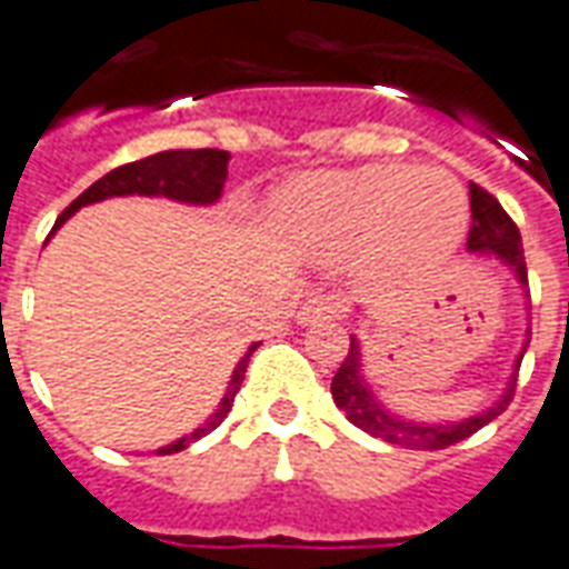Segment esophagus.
Listing matches in <instances>:
<instances>
[{"mask_svg":"<svg viewBox=\"0 0 569 569\" xmlns=\"http://www.w3.org/2000/svg\"><path fill=\"white\" fill-rule=\"evenodd\" d=\"M337 312H340V303H337L335 297L316 293V297H309V300L300 303V309H297V322L309 325L319 322V319H337Z\"/></svg>","mask_w":569,"mask_h":569,"instance_id":"esophagus-1","label":"esophagus"}]
</instances>
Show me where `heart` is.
Wrapping results in <instances>:
<instances>
[{"instance_id":"b5f03b06","label":"heart","mask_w":569,"mask_h":569,"mask_svg":"<svg viewBox=\"0 0 569 569\" xmlns=\"http://www.w3.org/2000/svg\"><path fill=\"white\" fill-rule=\"evenodd\" d=\"M281 222L322 260L366 253L375 269H409L456 250L468 226V198L442 170L322 172L288 194Z\"/></svg>"}]
</instances>
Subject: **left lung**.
I'll return each instance as SVG.
<instances>
[{
	"label": "left lung",
	"mask_w": 569,
	"mask_h": 569,
	"mask_svg": "<svg viewBox=\"0 0 569 569\" xmlns=\"http://www.w3.org/2000/svg\"><path fill=\"white\" fill-rule=\"evenodd\" d=\"M471 232H468V250L471 253H483V257H496L501 260L517 281L527 288V260H523V244H520V232H517L515 219L501 210V203L489 194L487 188L473 186L471 182ZM530 297V291H527ZM530 347V328H527V340L523 350L517 356L515 375L505 387L499 402H492L487 411L465 418V421H449V425H425V421H411L402 418L397 411H390L381 399L375 397V390L368 387L366 375H362V350L356 335L350 337V352L343 356V362L337 368L335 381H331V397H335L337 409H343V415L350 418L352 425L362 427L371 437H381L383 442L393 446H406V449H446L452 442L468 440L471 433H477L480 427H487L496 415L508 409V402L515 399L517 387V368L520 359Z\"/></svg>",
	"instance_id": "1"
}]
</instances>
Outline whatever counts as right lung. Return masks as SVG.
Listing matches in <instances>:
<instances>
[{
  "label": "right lung",
  "instance_id": "right-lung-1",
  "mask_svg": "<svg viewBox=\"0 0 569 569\" xmlns=\"http://www.w3.org/2000/svg\"><path fill=\"white\" fill-rule=\"evenodd\" d=\"M226 176H229V151H219V148H198V151H160V154H151V158L132 160V163H123L117 167L108 176H101L98 182L82 191L77 201L70 203L68 210L58 217L54 229L70 219L80 207L86 203L104 201V198H123V194H148V198H170V201L182 203H213L219 201L222 194V186H226ZM52 229V232H54ZM260 343H253L247 356L234 366L232 381H229V390L219 402V409L203 421L194 433H188L182 440L170 442L158 449V456H172V452H182L188 442L201 440L207 437L213 427L222 425V418L232 411L234 393L241 390V381H244L247 362H250V352L257 350Z\"/></svg>",
  "mask_w": 569,
  "mask_h": 569
}]
</instances>
